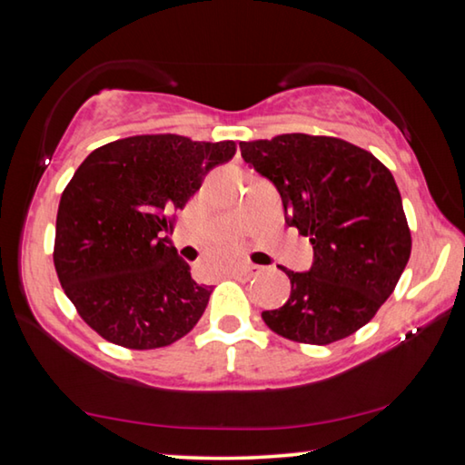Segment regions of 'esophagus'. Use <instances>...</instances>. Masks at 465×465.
<instances>
[{"label":"esophagus","instance_id":"esophagus-1","mask_svg":"<svg viewBox=\"0 0 465 465\" xmlns=\"http://www.w3.org/2000/svg\"><path fill=\"white\" fill-rule=\"evenodd\" d=\"M261 272V266H256V264H243L242 269H238V271H233V277H238V279H252L254 277V274H258Z\"/></svg>","mask_w":465,"mask_h":465}]
</instances>
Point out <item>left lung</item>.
Here are the masks:
<instances>
[{
    "label": "left lung",
    "instance_id": "8db88e82",
    "mask_svg": "<svg viewBox=\"0 0 465 465\" xmlns=\"http://www.w3.org/2000/svg\"><path fill=\"white\" fill-rule=\"evenodd\" d=\"M242 157L269 178L285 223L308 235V272L281 266L291 295L264 324L289 341L330 344L363 328L381 308L412 250L402 196L391 172L367 149L324 135L287 133L240 141Z\"/></svg>",
    "mask_w": 465,
    "mask_h": 465
}]
</instances>
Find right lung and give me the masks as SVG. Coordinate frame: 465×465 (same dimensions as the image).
I'll return each mask as SVG.
<instances>
[{"instance_id": "add662e5", "label": "right lung", "mask_w": 465, "mask_h": 465, "mask_svg": "<svg viewBox=\"0 0 465 465\" xmlns=\"http://www.w3.org/2000/svg\"><path fill=\"white\" fill-rule=\"evenodd\" d=\"M233 153V141L160 133L102 145L75 170L59 201L53 262L69 302L104 341L160 349L201 320L213 289L193 281L160 235Z\"/></svg>"}]
</instances>
